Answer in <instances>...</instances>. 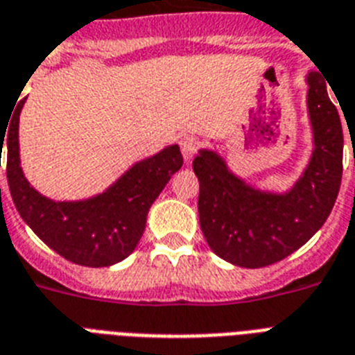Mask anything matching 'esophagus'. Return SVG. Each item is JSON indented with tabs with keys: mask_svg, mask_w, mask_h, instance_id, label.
Masks as SVG:
<instances>
[{
	"mask_svg": "<svg viewBox=\"0 0 355 355\" xmlns=\"http://www.w3.org/2000/svg\"><path fill=\"white\" fill-rule=\"evenodd\" d=\"M200 147V141L197 138H193V136H186V138L180 141V149H182V156L184 160L189 162L191 158H193L195 155H197V150H199Z\"/></svg>",
	"mask_w": 355,
	"mask_h": 355,
	"instance_id": "1",
	"label": "esophagus"
}]
</instances>
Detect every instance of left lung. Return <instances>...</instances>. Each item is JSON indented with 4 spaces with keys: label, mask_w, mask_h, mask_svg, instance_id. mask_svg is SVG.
I'll use <instances>...</instances> for the list:
<instances>
[{
    "label": "left lung",
    "mask_w": 355,
    "mask_h": 355,
    "mask_svg": "<svg viewBox=\"0 0 355 355\" xmlns=\"http://www.w3.org/2000/svg\"><path fill=\"white\" fill-rule=\"evenodd\" d=\"M306 83L313 150L287 191L254 188L216 150L200 149L195 156L200 230L228 263L258 269L287 258L311 239L336 205L343 177L341 119L320 73L309 71Z\"/></svg>",
    "instance_id": "obj_1"
}]
</instances>
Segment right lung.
Segmentation results:
<instances>
[{"label": "right lung", "mask_w": 355, "mask_h": 355, "mask_svg": "<svg viewBox=\"0 0 355 355\" xmlns=\"http://www.w3.org/2000/svg\"><path fill=\"white\" fill-rule=\"evenodd\" d=\"M24 105L25 99L16 105L8 128H0V156L5 141L8 189L19 217L47 247L77 265L108 267L130 256L145 230L149 208L182 167L180 147L167 145L136 162L112 186L90 199H47L31 186L19 166L18 127Z\"/></svg>", "instance_id": "right-lung-1"}]
</instances>
